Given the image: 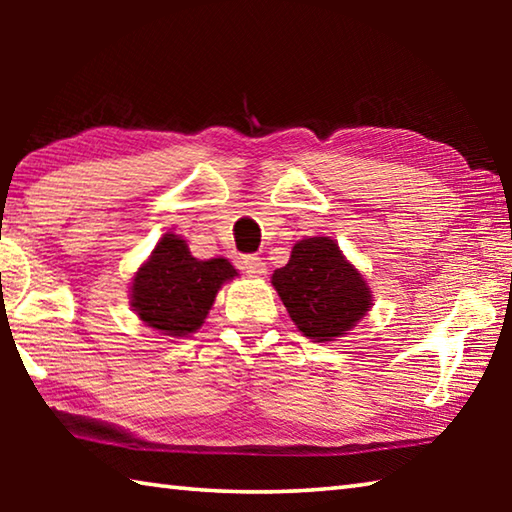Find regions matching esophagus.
I'll list each match as a JSON object with an SVG mask.
<instances>
[{
	"label": "esophagus",
	"mask_w": 512,
	"mask_h": 512,
	"mask_svg": "<svg viewBox=\"0 0 512 512\" xmlns=\"http://www.w3.org/2000/svg\"><path fill=\"white\" fill-rule=\"evenodd\" d=\"M239 268L244 273L257 277V275H262L266 271V264L262 262V257H257V255H241L239 257Z\"/></svg>",
	"instance_id": "1"
}]
</instances>
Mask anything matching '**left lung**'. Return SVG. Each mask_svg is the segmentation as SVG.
<instances>
[{
    "instance_id": "obj_1",
    "label": "left lung",
    "mask_w": 512,
    "mask_h": 512,
    "mask_svg": "<svg viewBox=\"0 0 512 512\" xmlns=\"http://www.w3.org/2000/svg\"><path fill=\"white\" fill-rule=\"evenodd\" d=\"M273 287L293 323L316 343L334 341L370 309V289L327 237H309L291 250L287 266L273 273Z\"/></svg>"
}]
</instances>
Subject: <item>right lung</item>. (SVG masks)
<instances>
[{"instance_id":"1","label":"right lung","mask_w":512,"mask_h":512,"mask_svg":"<svg viewBox=\"0 0 512 512\" xmlns=\"http://www.w3.org/2000/svg\"><path fill=\"white\" fill-rule=\"evenodd\" d=\"M237 275L228 259H196L185 239L164 235L133 280V307L146 325L187 336L203 325L216 291Z\"/></svg>"}]
</instances>
